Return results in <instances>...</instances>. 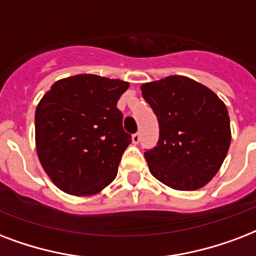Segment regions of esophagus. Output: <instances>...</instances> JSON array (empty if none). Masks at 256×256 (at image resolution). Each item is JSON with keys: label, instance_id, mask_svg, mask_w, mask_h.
<instances>
[{"label": "esophagus", "instance_id": "1", "mask_svg": "<svg viewBox=\"0 0 256 256\" xmlns=\"http://www.w3.org/2000/svg\"><path fill=\"white\" fill-rule=\"evenodd\" d=\"M132 144H138L140 142V136L136 132V134H134V136H132Z\"/></svg>", "mask_w": 256, "mask_h": 256}]
</instances>
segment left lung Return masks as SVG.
<instances>
[{"mask_svg":"<svg viewBox=\"0 0 256 256\" xmlns=\"http://www.w3.org/2000/svg\"><path fill=\"white\" fill-rule=\"evenodd\" d=\"M156 112L160 140L144 152L154 178L179 191L202 188L216 175L231 144L224 102L207 86L168 76L140 86Z\"/></svg>","mask_w":256,"mask_h":256,"instance_id":"1","label":"left lung"}]
</instances>
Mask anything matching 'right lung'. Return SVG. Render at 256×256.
Returning a JSON list of instances; mask_svg holds the SVG:
<instances>
[{"label": "right lung", "mask_w": 256, "mask_h": 256, "mask_svg": "<svg viewBox=\"0 0 256 256\" xmlns=\"http://www.w3.org/2000/svg\"><path fill=\"white\" fill-rule=\"evenodd\" d=\"M128 82L77 74L54 82L36 108V150L50 180L66 194H98L116 179L132 136L116 108Z\"/></svg>", "instance_id": "right-lung-1"}]
</instances>
